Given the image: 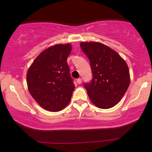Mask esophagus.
I'll return each mask as SVG.
<instances>
[{"mask_svg":"<svg viewBox=\"0 0 152 152\" xmlns=\"http://www.w3.org/2000/svg\"><path fill=\"white\" fill-rule=\"evenodd\" d=\"M81 82H82V79H81V78H78V79H77V83H78V84H81Z\"/></svg>","mask_w":152,"mask_h":152,"instance_id":"34e87169","label":"esophagus"}]
</instances>
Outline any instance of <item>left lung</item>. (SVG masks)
<instances>
[{"label": "left lung", "mask_w": 152, "mask_h": 152, "mask_svg": "<svg viewBox=\"0 0 152 152\" xmlns=\"http://www.w3.org/2000/svg\"><path fill=\"white\" fill-rule=\"evenodd\" d=\"M81 50L89 59L93 74L85 83L90 100L100 109H110L120 102L130 83L125 61L109 46L99 42H81Z\"/></svg>", "instance_id": "obj_1"}]
</instances>
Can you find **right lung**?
Masks as SVG:
<instances>
[{
    "instance_id": "add662e5",
    "label": "right lung",
    "mask_w": 152,
    "mask_h": 152,
    "mask_svg": "<svg viewBox=\"0 0 152 152\" xmlns=\"http://www.w3.org/2000/svg\"><path fill=\"white\" fill-rule=\"evenodd\" d=\"M71 50L69 43L49 47L38 56L27 72L31 95L48 111H61L71 101L75 88L67 64Z\"/></svg>"
}]
</instances>
